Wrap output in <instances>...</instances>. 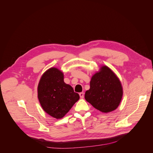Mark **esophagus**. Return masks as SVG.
<instances>
[{"label": "esophagus", "instance_id": "esophagus-1", "mask_svg": "<svg viewBox=\"0 0 153 153\" xmlns=\"http://www.w3.org/2000/svg\"><path fill=\"white\" fill-rule=\"evenodd\" d=\"M79 96H80V97L81 99H83V97H84V93H83V92L80 93H79Z\"/></svg>", "mask_w": 153, "mask_h": 153}]
</instances>
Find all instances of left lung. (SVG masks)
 Segmentation results:
<instances>
[{"instance_id":"obj_1","label":"left lung","mask_w":153,"mask_h":153,"mask_svg":"<svg viewBox=\"0 0 153 153\" xmlns=\"http://www.w3.org/2000/svg\"><path fill=\"white\" fill-rule=\"evenodd\" d=\"M122 96L119 79L110 68L103 65L92 76L90 88L85 92V99L97 110L107 113L119 106Z\"/></svg>"}]
</instances>
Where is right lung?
Wrapping results in <instances>:
<instances>
[{
  "instance_id": "add662e5",
  "label": "right lung",
  "mask_w": 153,
  "mask_h": 153,
  "mask_svg": "<svg viewBox=\"0 0 153 153\" xmlns=\"http://www.w3.org/2000/svg\"><path fill=\"white\" fill-rule=\"evenodd\" d=\"M63 78V72L52 67L42 74L37 87V97L43 110L57 119L63 117L80 98Z\"/></svg>"
}]
</instances>
